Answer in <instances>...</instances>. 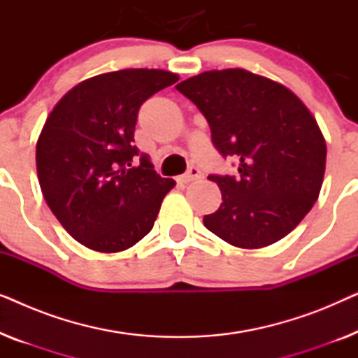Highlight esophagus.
I'll return each mask as SVG.
<instances>
[{"label":"esophagus","instance_id":"obj_1","mask_svg":"<svg viewBox=\"0 0 358 358\" xmlns=\"http://www.w3.org/2000/svg\"><path fill=\"white\" fill-rule=\"evenodd\" d=\"M200 178H202V171H200L199 168H195V166H192V168H190L187 173L180 178V182L187 184V182H192V180H197Z\"/></svg>","mask_w":358,"mask_h":358}]
</instances>
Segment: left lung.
Masks as SVG:
<instances>
[{
    "instance_id": "1",
    "label": "left lung",
    "mask_w": 358,
    "mask_h": 358,
    "mask_svg": "<svg viewBox=\"0 0 358 358\" xmlns=\"http://www.w3.org/2000/svg\"><path fill=\"white\" fill-rule=\"evenodd\" d=\"M207 119L223 156L239 161L238 176H208L222 205L203 224L223 241L259 249L298 227L320 197L326 140L295 92L243 68L203 71L180 81Z\"/></svg>"
}]
</instances>
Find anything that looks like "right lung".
I'll return each mask as SVG.
<instances>
[{
    "mask_svg": "<svg viewBox=\"0 0 358 358\" xmlns=\"http://www.w3.org/2000/svg\"><path fill=\"white\" fill-rule=\"evenodd\" d=\"M179 75L127 68L87 78L57 102L37 138L43 199L62 227L97 252L125 251L153 228L173 179L156 174L134 131L140 106Z\"/></svg>",
    "mask_w": 358,
    "mask_h": 358,
    "instance_id": "obj_1",
    "label": "right lung"
}]
</instances>
